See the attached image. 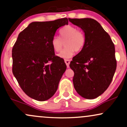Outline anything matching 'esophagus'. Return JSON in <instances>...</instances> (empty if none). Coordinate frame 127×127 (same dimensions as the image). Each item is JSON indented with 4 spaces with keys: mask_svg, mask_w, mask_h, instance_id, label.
I'll use <instances>...</instances> for the list:
<instances>
[{
    "mask_svg": "<svg viewBox=\"0 0 127 127\" xmlns=\"http://www.w3.org/2000/svg\"><path fill=\"white\" fill-rule=\"evenodd\" d=\"M64 62L65 63V64H66V65L67 67H69V64H70V61L69 60H64Z\"/></svg>",
    "mask_w": 127,
    "mask_h": 127,
    "instance_id": "1",
    "label": "esophagus"
}]
</instances>
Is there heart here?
<instances>
[{"label":"heart","mask_w":127,"mask_h":127,"mask_svg":"<svg viewBox=\"0 0 127 127\" xmlns=\"http://www.w3.org/2000/svg\"><path fill=\"white\" fill-rule=\"evenodd\" d=\"M61 37L54 36L51 40L52 48L56 52H59L65 42V47L58 55L60 58L68 59L74 55L75 51H80L84 48L85 43V37L82 32L78 30L72 26H66L60 31Z\"/></svg>","instance_id":"heart-1"}]
</instances>
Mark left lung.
Returning a JSON list of instances; mask_svg holds the SVG:
<instances>
[{
    "instance_id": "left-lung-1",
    "label": "left lung",
    "mask_w": 127,
    "mask_h": 127,
    "mask_svg": "<svg viewBox=\"0 0 127 127\" xmlns=\"http://www.w3.org/2000/svg\"><path fill=\"white\" fill-rule=\"evenodd\" d=\"M68 20L82 29L85 37L84 48L70 63L74 72V88L84 98H95L107 90L116 71L115 45L108 33L94 19Z\"/></svg>"
}]
</instances>
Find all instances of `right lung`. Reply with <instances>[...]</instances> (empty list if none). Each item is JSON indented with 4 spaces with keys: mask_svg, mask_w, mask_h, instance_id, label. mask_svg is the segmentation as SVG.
Wrapping results in <instances>:
<instances>
[{
    "mask_svg": "<svg viewBox=\"0 0 127 127\" xmlns=\"http://www.w3.org/2000/svg\"><path fill=\"white\" fill-rule=\"evenodd\" d=\"M68 19L32 22L18 34L13 46L12 73L29 97L45 101L54 95L67 66L55 56L51 40Z\"/></svg>",
    "mask_w": 127,
    "mask_h": 127,
    "instance_id": "add662e5",
    "label": "right lung"
}]
</instances>
